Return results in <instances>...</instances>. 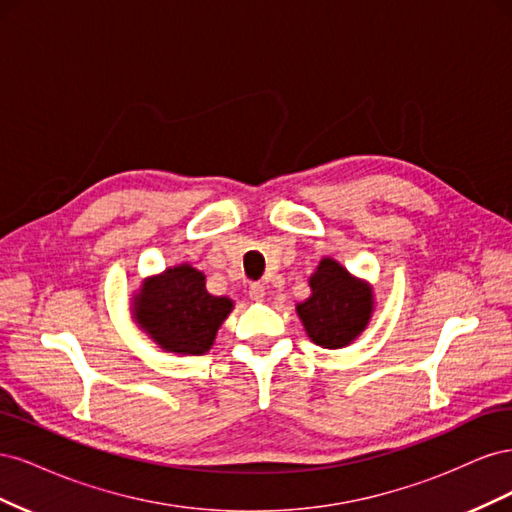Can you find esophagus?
Returning <instances> with one entry per match:
<instances>
[{
	"mask_svg": "<svg viewBox=\"0 0 512 512\" xmlns=\"http://www.w3.org/2000/svg\"><path fill=\"white\" fill-rule=\"evenodd\" d=\"M247 292H250V299L252 301H265V297H267V288H265V284H250V288H247Z\"/></svg>",
	"mask_w": 512,
	"mask_h": 512,
	"instance_id": "1",
	"label": "esophagus"
}]
</instances>
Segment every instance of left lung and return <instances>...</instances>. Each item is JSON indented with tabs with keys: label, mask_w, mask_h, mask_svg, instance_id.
Instances as JSON below:
<instances>
[{
	"label": "left lung",
	"mask_w": 512,
	"mask_h": 512,
	"mask_svg": "<svg viewBox=\"0 0 512 512\" xmlns=\"http://www.w3.org/2000/svg\"><path fill=\"white\" fill-rule=\"evenodd\" d=\"M309 288L312 294L297 303L307 337L331 350L352 344L365 331L374 312L371 286L350 275L337 260L322 258L309 277Z\"/></svg>",
	"instance_id": "1"
}]
</instances>
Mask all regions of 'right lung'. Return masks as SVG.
Returning <instances> with one entry per match:
<instances>
[{
	"label": "right lung",
	"instance_id": "1",
	"mask_svg": "<svg viewBox=\"0 0 512 512\" xmlns=\"http://www.w3.org/2000/svg\"><path fill=\"white\" fill-rule=\"evenodd\" d=\"M232 307L228 297L209 294L205 275L185 262L147 277L132 299V316L164 352L205 354Z\"/></svg>",
	"mask_w": 512,
	"mask_h": 512
}]
</instances>
